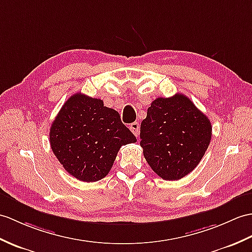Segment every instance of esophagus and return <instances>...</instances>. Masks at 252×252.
<instances>
[{
    "mask_svg": "<svg viewBox=\"0 0 252 252\" xmlns=\"http://www.w3.org/2000/svg\"><path fill=\"white\" fill-rule=\"evenodd\" d=\"M130 130L132 131L134 135L138 137V135H139V125H138V122H133V124H131L130 125Z\"/></svg>",
    "mask_w": 252,
    "mask_h": 252,
    "instance_id": "esophagus-1",
    "label": "esophagus"
}]
</instances>
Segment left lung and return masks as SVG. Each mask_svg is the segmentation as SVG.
I'll list each match as a JSON object with an SVG mask.
<instances>
[{
	"label": "left lung",
	"instance_id": "left-lung-1",
	"mask_svg": "<svg viewBox=\"0 0 252 252\" xmlns=\"http://www.w3.org/2000/svg\"><path fill=\"white\" fill-rule=\"evenodd\" d=\"M140 146L153 171L178 180L194 169L212 139V125L190 98L158 97L140 124Z\"/></svg>",
	"mask_w": 252,
	"mask_h": 252
}]
</instances>
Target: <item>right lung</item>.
Wrapping results in <instances>:
<instances>
[{"mask_svg": "<svg viewBox=\"0 0 252 252\" xmlns=\"http://www.w3.org/2000/svg\"><path fill=\"white\" fill-rule=\"evenodd\" d=\"M49 139L64 169L86 183L106 176L121 146L136 142L117 110L83 93L64 103L52 122Z\"/></svg>", "mask_w": 252, "mask_h": 252, "instance_id": "1", "label": "right lung"}]
</instances>
